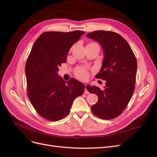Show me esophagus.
I'll list each match as a JSON object with an SVG mask.
<instances>
[{
  "instance_id": "obj_1",
  "label": "esophagus",
  "mask_w": 157,
  "mask_h": 157,
  "mask_svg": "<svg viewBox=\"0 0 157 157\" xmlns=\"http://www.w3.org/2000/svg\"><path fill=\"white\" fill-rule=\"evenodd\" d=\"M86 85H85V90H84V94H90V92H89L88 91V90H87V89H86Z\"/></svg>"
}]
</instances>
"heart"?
<instances>
[{"mask_svg":"<svg viewBox=\"0 0 157 157\" xmlns=\"http://www.w3.org/2000/svg\"><path fill=\"white\" fill-rule=\"evenodd\" d=\"M76 76L81 80H86L88 77V73L86 69L83 67H79L76 71Z\"/></svg>","mask_w":157,"mask_h":157,"instance_id":"1","label":"heart"}]
</instances>
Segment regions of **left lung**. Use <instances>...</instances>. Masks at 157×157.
I'll use <instances>...</instances> for the list:
<instances>
[{
	"mask_svg": "<svg viewBox=\"0 0 157 157\" xmlns=\"http://www.w3.org/2000/svg\"><path fill=\"white\" fill-rule=\"evenodd\" d=\"M86 36L103 47L102 67L96 77L106 81L103 90L96 86L86 87L90 93L98 96L92 112L102 119H113L124 111L134 94L137 65L136 56L127 41L115 32L96 31Z\"/></svg>",
	"mask_w": 157,
	"mask_h": 157,
	"instance_id": "8db88e82",
	"label": "left lung"
}]
</instances>
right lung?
<instances>
[{
	"label": "right lung",
	"instance_id": "right-lung-1",
	"mask_svg": "<svg viewBox=\"0 0 157 157\" xmlns=\"http://www.w3.org/2000/svg\"><path fill=\"white\" fill-rule=\"evenodd\" d=\"M84 31H48L33 44L25 65L27 96L36 111L45 119L57 121L70 112L74 99L85 86L73 78L65 80L57 71L66 62L68 52Z\"/></svg>",
	"mask_w": 157,
	"mask_h": 157
}]
</instances>
